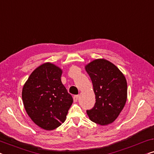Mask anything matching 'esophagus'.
<instances>
[{
    "mask_svg": "<svg viewBox=\"0 0 154 154\" xmlns=\"http://www.w3.org/2000/svg\"><path fill=\"white\" fill-rule=\"evenodd\" d=\"M78 99H79V95L73 96V101H74V102H77Z\"/></svg>",
    "mask_w": 154,
    "mask_h": 154,
    "instance_id": "esophagus-1",
    "label": "esophagus"
}]
</instances>
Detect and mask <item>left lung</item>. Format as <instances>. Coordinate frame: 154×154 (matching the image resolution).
Wrapping results in <instances>:
<instances>
[{
	"mask_svg": "<svg viewBox=\"0 0 154 154\" xmlns=\"http://www.w3.org/2000/svg\"><path fill=\"white\" fill-rule=\"evenodd\" d=\"M91 79L96 102L87 111L90 121L100 125L112 123L125 106L128 85L125 75L105 59H96L85 66Z\"/></svg>",
	"mask_w": 154,
	"mask_h": 154,
	"instance_id": "8db88e82",
	"label": "left lung"
}]
</instances>
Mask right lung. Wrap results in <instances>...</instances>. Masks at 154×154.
Instances as JSON below:
<instances>
[{"instance_id":"add662e5","label":"right lung","mask_w":154,"mask_h":154,"mask_svg":"<svg viewBox=\"0 0 154 154\" xmlns=\"http://www.w3.org/2000/svg\"><path fill=\"white\" fill-rule=\"evenodd\" d=\"M62 70L50 62L37 67L22 88L25 110L35 125L45 130L56 129L66 119L73 98L61 81Z\"/></svg>"}]
</instances>
